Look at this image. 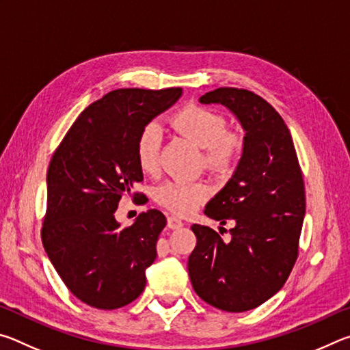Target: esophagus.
<instances>
[{"instance_id": "1", "label": "esophagus", "mask_w": 350, "mask_h": 350, "mask_svg": "<svg viewBox=\"0 0 350 350\" xmlns=\"http://www.w3.org/2000/svg\"><path fill=\"white\" fill-rule=\"evenodd\" d=\"M182 225H183V222L177 216H168V227L170 228H173V230L174 228H180Z\"/></svg>"}]
</instances>
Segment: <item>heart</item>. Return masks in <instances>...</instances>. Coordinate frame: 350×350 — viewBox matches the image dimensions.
<instances>
[{
    "mask_svg": "<svg viewBox=\"0 0 350 350\" xmlns=\"http://www.w3.org/2000/svg\"><path fill=\"white\" fill-rule=\"evenodd\" d=\"M171 125L198 146L204 148V165L211 173L225 176L236 168L244 151V135L238 129H227V118L221 112L202 105H187L171 117ZM162 129L150 122L140 129L135 140V159L142 171L154 173L159 167ZM205 182H167L157 189V202L177 215H188L208 198Z\"/></svg>",
    "mask_w": 350,
    "mask_h": 350,
    "instance_id": "heart-1",
    "label": "heart"
}]
</instances>
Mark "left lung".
<instances>
[{
    "mask_svg": "<svg viewBox=\"0 0 350 350\" xmlns=\"http://www.w3.org/2000/svg\"><path fill=\"white\" fill-rule=\"evenodd\" d=\"M199 102L228 108L245 135L234 174L204 211L222 225L233 221L232 241L194 224L198 244L188 258L189 280L216 309L252 310L280 292L298 258L306 213L303 173L287 125L262 97L217 88Z\"/></svg>",
    "mask_w": 350,
    "mask_h": 350,
    "instance_id": "obj_1",
    "label": "left lung"
}]
</instances>
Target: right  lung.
<instances>
[{"label": "right lung", "mask_w": 350, "mask_h": 350, "mask_svg": "<svg viewBox=\"0 0 350 350\" xmlns=\"http://www.w3.org/2000/svg\"><path fill=\"white\" fill-rule=\"evenodd\" d=\"M180 96V88L111 91L81 112L51 159L41 241L62 281L88 306L114 310L144 292L167 217L148 210L120 228L114 213L144 180L140 129Z\"/></svg>", "instance_id": "obj_1"}]
</instances>
